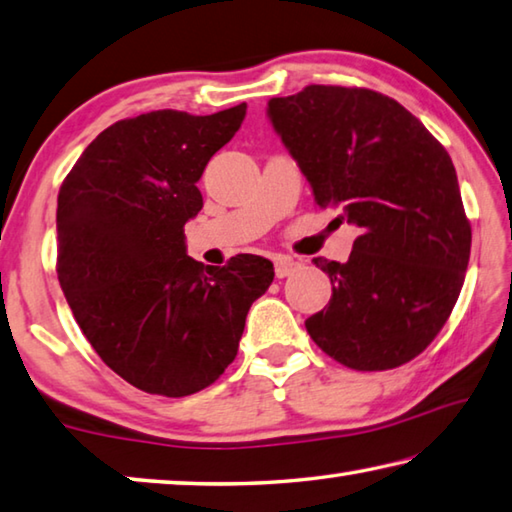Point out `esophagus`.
<instances>
[{"mask_svg": "<svg viewBox=\"0 0 512 512\" xmlns=\"http://www.w3.org/2000/svg\"><path fill=\"white\" fill-rule=\"evenodd\" d=\"M301 267V263L294 261V258H288V256H279L274 261V272H276V279H285V276L294 274Z\"/></svg>", "mask_w": 512, "mask_h": 512, "instance_id": "34e87169", "label": "esophagus"}]
</instances>
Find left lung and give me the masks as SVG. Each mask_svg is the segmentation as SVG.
<instances>
[{"label": "left lung", "instance_id": "8db88e82", "mask_svg": "<svg viewBox=\"0 0 512 512\" xmlns=\"http://www.w3.org/2000/svg\"><path fill=\"white\" fill-rule=\"evenodd\" d=\"M267 105L317 206L360 227L346 263L312 258L333 283L328 306L306 321L312 342L355 371L407 364L441 333L470 261L450 155L373 89L308 85Z\"/></svg>", "mask_w": 512, "mask_h": 512}]
</instances>
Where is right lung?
Wrapping results in <instances>:
<instances>
[{
	"instance_id": "add662e5",
	"label": "right lung",
	"mask_w": 512,
	"mask_h": 512,
	"mask_svg": "<svg viewBox=\"0 0 512 512\" xmlns=\"http://www.w3.org/2000/svg\"><path fill=\"white\" fill-rule=\"evenodd\" d=\"M247 105L209 116L157 110L89 143L58 193V281L98 357L146 393L184 398L236 360L247 312L274 281L263 256L224 267L186 256L197 182Z\"/></svg>"
}]
</instances>
